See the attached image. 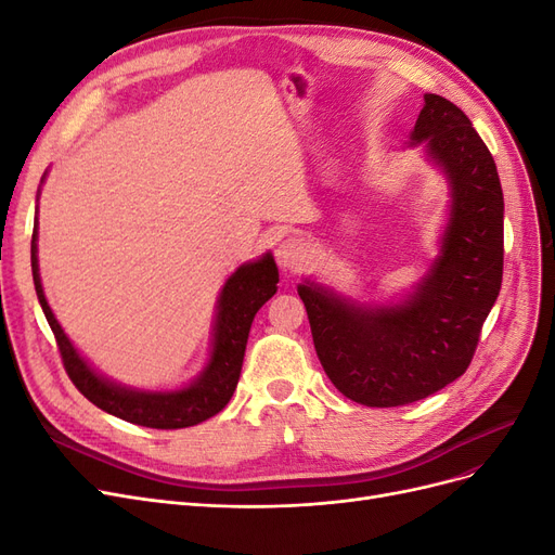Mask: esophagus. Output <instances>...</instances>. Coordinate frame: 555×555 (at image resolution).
<instances>
[{
  "instance_id": "obj_1",
  "label": "esophagus",
  "mask_w": 555,
  "mask_h": 555,
  "mask_svg": "<svg viewBox=\"0 0 555 555\" xmlns=\"http://www.w3.org/2000/svg\"><path fill=\"white\" fill-rule=\"evenodd\" d=\"M275 257L284 271H298V268H304L308 261V247L304 241L289 236L278 243Z\"/></svg>"
}]
</instances>
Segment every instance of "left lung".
<instances>
[{
	"instance_id": "left-lung-1",
	"label": "left lung",
	"mask_w": 555,
	"mask_h": 555,
	"mask_svg": "<svg viewBox=\"0 0 555 555\" xmlns=\"http://www.w3.org/2000/svg\"><path fill=\"white\" fill-rule=\"evenodd\" d=\"M426 145L451 192L449 222L426 278L398 306H359L298 284L317 357L335 389L367 408H398L459 379L502 284L505 201L495 162L467 115L424 94L412 143Z\"/></svg>"
}]
</instances>
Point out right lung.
<instances>
[{"label": "right lung", "instance_id": "add662e5", "mask_svg": "<svg viewBox=\"0 0 555 555\" xmlns=\"http://www.w3.org/2000/svg\"><path fill=\"white\" fill-rule=\"evenodd\" d=\"M37 241L39 231L35 224V231H31V275H35L37 296L48 324L55 333L64 371L82 396L94 402L99 410H104L117 418H125L129 424L162 430L196 426L227 408L241 377L251 319H255L266 300L273 298V294L278 292L280 275L275 259L271 255L243 263L227 280L220 300H217L212 351L204 373L178 391H139L131 389V386L115 384L102 375H96L94 367L88 365V361L78 354L72 340L66 338V333L62 331L53 310H50L41 287Z\"/></svg>", "mask_w": 555, "mask_h": 555}]
</instances>
